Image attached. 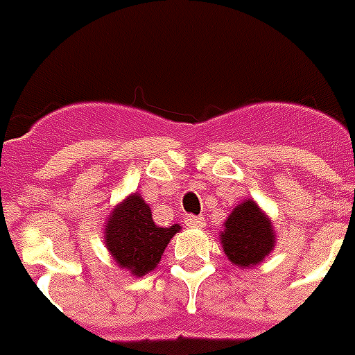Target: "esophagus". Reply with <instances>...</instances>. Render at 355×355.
Instances as JSON below:
<instances>
[{
	"mask_svg": "<svg viewBox=\"0 0 355 355\" xmlns=\"http://www.w3.org/2000/svg\"><path fill=\"white\" fill-rule=\"evenodd\" d=\"M184 223H186V227H189V228H202L205 227V217L188 214V216L184 217Z\"/></svg>",
	"mask_w": 355,
	"mask_h": 355,
	"instance_id": "1",
	"label": "esophagus"
}]
</instances>
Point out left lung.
Here are the masks:
<instances>
[{
	"instance_id": "obj_1",
	"label": "left lung",
	"mask_w": 355,
	"mask_h": 355,
	"mask_svg": "<svg viewBox=\"0 0 355 355\" xmlns=\"http://www.w3.org/2000/svg\"><path fill=\"white\" fill-rule=\"evenodd\" d=\"M223 248L228 259L239 267L259 263L275 247L270 221L254 200H245L234 208L221 234Z\"/></svg>"
}]
</instances>
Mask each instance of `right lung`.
I'll list each match as a JSON object with an SVG mask.
<instances>
[{
	"label": "right lung",
	"mask_w": 355,
	"mask_h": 355,
	"mask_svg": "<svg viewBox=\"0 0 355 355\" xmlns=\"http://www.w3.org/2000/svg\"><path fill=\"white\" fill-rule=\"evenodd\" d=\"M178 230V225L169 228L155 225L150 208L138 193H134L112 211L105 241L123 269L144 276L158 265L167 243Z\"/></svg>",
	"instance_id": "right-lung-1"
}]
</instances>
